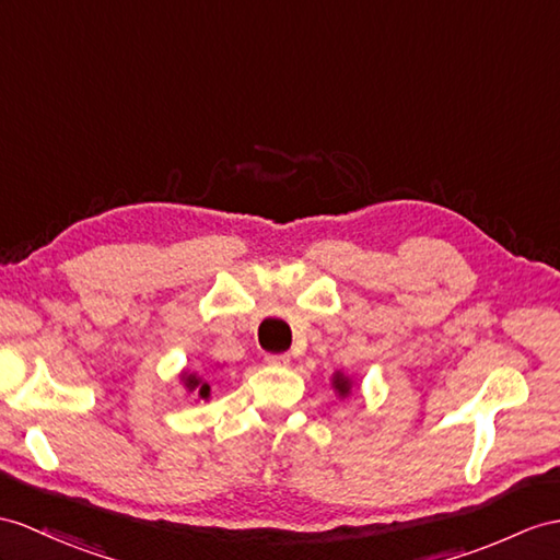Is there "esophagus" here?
Wrapping results in <instances>:
<instances>
[{
	"instance_id": "esophagus-1",
	"label": "esophagus",
	"mask_w": 560,
	"mask_h": 560,
	"mask_svg": "<svg viewBox=\"0 0 560 560\" xmlns=\"http://www.w3.org/2000/svg\"><path fill=\"white\" fill-rule=\"evenodd\" d=\"M266 363L278 365V368L290 365V353H266Z\"/></svg>"
}]
</instances>
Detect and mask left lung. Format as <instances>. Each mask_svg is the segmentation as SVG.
I'll return each mask as SVG.
<instances>
[{"label":"left lung","instance_id":"1","mask_svg":"<svg viewBox=\"0 0 560 560\" xmlns=\"http://www.w3.org/2000/svg\"><path fill=\"white\" fill-rule=\"evenodd\" d=\"M332 387H335V392L339 394V397H347V394H349L351 387H353V383H351V380H349L347 375L335 373V375H332Z\"/></svg>","mask_w":560,"mask_h":560}]
</instances>
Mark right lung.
<instances>
[{
	"instance_id": "1",
	"label": "right lung",
	"mask_w": 560,
	"mask_h": 560,
	"mask_svg": "<svg viewBox=\"0 0 560 560\" xmlns=\"http://www.w3.org/2000/svg\"><path fill=\"white\" fill-rule=\"evenodd\" d=\"M180 380H183V385H185L187 392L197 394V397H201V399H209L211 387H209V383H203V377H199L197 373H187V371H185V373L180 375Z\"/></svg>"
}]
</instances>
